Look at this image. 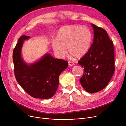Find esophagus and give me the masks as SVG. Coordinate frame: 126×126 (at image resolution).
Segmentation results:
<instances>
[{
	"label": "esophagus",
	"mask_w": 126,
	"mask_h": 126,
	"mask_svg": "<svg viewBox=\"0 0 126 126\" xmlns=\"http://www.w3.org/2000/svg\"><path fill=\"white\" fill-rule=\"evenodd\" d=\"M68 63H69V65H70V66H72V65H74V63L73 62H68Z\"/></svg>",
	"instance_id": "34e87169"
}]
</instances>
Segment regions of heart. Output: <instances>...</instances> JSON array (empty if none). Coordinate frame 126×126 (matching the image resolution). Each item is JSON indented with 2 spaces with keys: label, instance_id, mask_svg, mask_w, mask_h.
Segmentation results:
<instances>
[{
  "label": "heart",
  "instance_id": "b5f03b06",
  "mask_svg": "<svg viewBox=\"0 0 126 126\" xmlns=\"http://www.w3.org/2000/svg\"><path fill=\"white\" fill-rule=\"evenodd\" d=\"M92 39V33L86 26H64L59 29L52 47L54 52L60 58L67 55V48L71 55L80 58L88 52Z\"/></svg>",
  "mask_w": 126,
  "mask_h": 126
}]
</instances>
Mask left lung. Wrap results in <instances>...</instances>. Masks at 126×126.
<instances>
[{"label":"left lung","mask_w":126,"mask_h":126,"mask_svg":"<svg viewBox=\"0 0 126 126\" xmlns=\"http://www.w3.org/2000/svg\"><path fill=\"white\" fill-rule=\"evenodd\" d=\"M94 30L93 43L79 64L84 68L79 79L85 90L91 93L102 90L108 84L115 71L113 41L103 28L91 23Z\"/></svg>","instance_id":"1"}]
</instances>
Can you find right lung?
Segmentation results:
<instances>
[{
  "instance_id": "obj_1",
  "label": "right lung",
  "mask_w": 126,
  "mask_h": 126,
  "mask_svg": "<svg viewBox=\"0 0 126 126\" xmlns=\"http://www.w3.org/2000/svg\"><path fill=\"white\" fill-rule=\"evenodd\" d=\"M30 38L28 36H21L13 50L15 78L24 90L32 97L50 98L55 94L59 84V76L67 68L68 63L55 59L47 53L38 61L27 64L21 56V49L24 40Z\"/></svg>"
}]
</instances>
